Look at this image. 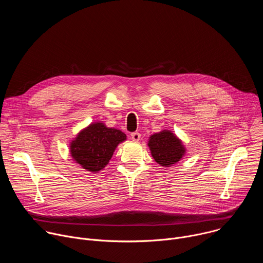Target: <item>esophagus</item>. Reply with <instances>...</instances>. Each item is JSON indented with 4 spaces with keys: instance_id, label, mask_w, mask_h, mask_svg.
<instances>
[{
    "instance_id": "1",
    "label": "esophagus",
    "mask_w": 263,
    "mask_h": 263,
    "mask_svg": "<svg viewBox=\"0 0 263 263\" xmlns=\"http://www.w3.org/2000/svg\"><path fill=\"white\" fill-rule=\"evenodd\" d=\"M131 138L134 140V141H138L140 139V134L138 132H132L131 133Z\"/></svg>"
}]
</instances>
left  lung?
<instances>
[{"label":"left lung","mask_w":263,"mask_h":263,"mask_svg":"<svg viewBox=\"0 0 263 263\" xmlns=\"http://www.w3.org/2000/svg\"><path fill=\"white\" fill-rule=\"evenodd\" d=\"M148 146L155 161L162 166H168L178 162L184 152L181 141L170 131L155 133L149 137Z\"/></svg>","instance_id":"1"}]
</instances>
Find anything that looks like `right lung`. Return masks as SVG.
<instances>
[{"instance_id": "obj_1", "label": "right lung", "mask_w": 263, "mask_h": 263, "mask_svg": "<svg viewBox=\"0 0 263 263\" xmlns=\"http://www.w3.org/2000/svg\"><path fill=\"white\" fill-rule=\"evenodd\" d=\"M126 134L104 124H91L70 143V154L83 168L97 173L111 159L118 144L126 140Z\"/></svg>"}]
</instances>
